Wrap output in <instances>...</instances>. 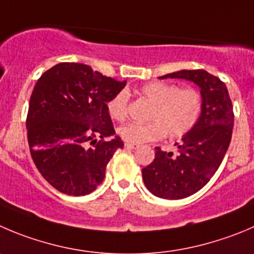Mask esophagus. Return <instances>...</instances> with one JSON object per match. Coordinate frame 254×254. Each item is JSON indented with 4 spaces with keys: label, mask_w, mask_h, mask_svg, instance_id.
<instances>
[{
    "label": "esophagus",
    "mask_w": 254,
    "mask_h": 254,
    "mask_svg": "<svg viewBox=\"0 0 254 254\" xmlns=\"http://www.w3.org/2000/svg\"><path fill=\"white\" fill-rule=\"evenodd\" d=\"M125 146L127 147V148H129V149H136V148H138L139 144H136V143H128V142H127V143H126Z\"/></svg>",
    "instance_id": "obj_1"
}]
</instances>
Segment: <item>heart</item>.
<instances>
[{"label":"heart","mask_w":254,"mask_h":254,"mask_svg":"<svg viewBox=\"0 0 254 254\" xmlns=\"http://www.w3.org/2000/svg\"><path fill=\"white\" fill-rule=\"evenodd\" d=\"M141 93L153 102L148 123H127L118 132L128 143H146L162 138L166 133L181 137L193 128L202 112V97L193 88H180L177 84L154 81L141 87ZM113 120L123 121L128 113V95L116 93L107 103Z\"/></svg>","instance_id":"1"}]
</instances>
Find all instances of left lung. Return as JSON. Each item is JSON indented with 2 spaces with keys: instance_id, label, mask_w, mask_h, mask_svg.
Returning a JSON list of instances; mask_svg holds the SVG:
<instances>
[{
  "instance_id": "left-lung-1",
  "label": "left lung",
  "mask_w": 254,
  "mask_h": 254,
  "mask_svg": "<svg viewBox=\"0 0 254 254\" xmlns=\"http://www.w3.org/2000/svg\"><path fill=\"white\" fill-rule=\"evenodd\" d=\"M158 78L187 79L201 89V116L182 142L176 143L178 153L156 147L153 162L142 170L152 194L182 199L204 187L221 166L232 138L233 107L226 84L204 69H182Z\"/></svg>"
}]
</instances>
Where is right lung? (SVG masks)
<instances>
[{"mask_svg": "<svg viewBox=\"0 0 254 254\" xmlns=\"http://www.w3.org/2000/svg\"><path fill=\"white\" fill-rule=\"evenodd\" d=\"M125 86L76 62L40 77L30 98L27 138L36 167L57 190L84 195L103 182L108 162L123 147L107 103Z\"/></svg>", "mask_w": 254, "mask_h": 254, "instance_id": "right-lung-1", "label": "right lung"}]
</instances>
